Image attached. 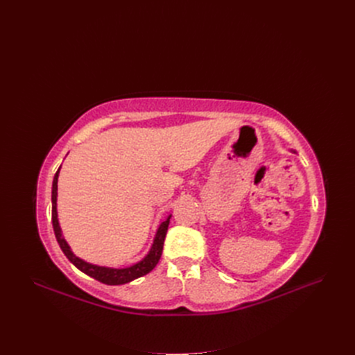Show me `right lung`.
<instances>
[{
    "instance_id": "add662e5",
    "label": "right lung",
    "mask_w": 355,
    "mask_h": 355,
    "mask_svg": "<svg viewBox=\"0 0 355 355\" xmlns=\"http://www.w3.org/2000/svg\"><path fill=\"white\" fill-rule=\"evenodd\" d=\"M59 171L60 168L55 173L53 178V189H51V221H53V229L55 239H58V243L60 245V249L66 254V257L70 260V262L76 266L79 270L86 273L87 276L96 279V281L105 284V285H123L130 281H134L137 277H141L146 273L151 272L157 263L159 262L161 254H162V248H164V240L166 236L168 225H170V218L168 217L165 221L161 223V226L157 230L155 239L151 250L149 253L138 262L134 266H129L125 269H112V268H105V266H96L85 262V260L79 259L78 256H74L73 252L70 250L69 245L66 243V240L62 236V230L59 226V220H58V178H59Z\"/></svg>"
}]
</instances>
